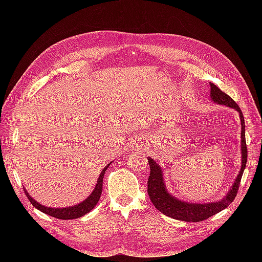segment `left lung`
<instances>
[{
  "label": "left lung",
  "mask_w": 262,
  "mask_h": 262,
  "mask_svg": "<svg viewBox=\"0 0 262 262\" xmlns=\"http://www.w3.org/2000/svg\"><path fill=\"white\" fill-rule=\"evenodd\" d=\"M210 97L212 101L215 104L225 105L226 107L235 109L239 114V119L242 123V134H241V148H242V167L238 175H237L233 186L229 189L227 194L222 200L214 202H204V203H192L180 200L173 194H171L167 188H166L164 181V171L161 166L158 165L153 158L147 157V162L149 164V177L147 181V193L150 201L154 204V207L162 212L165 215L171 219L185 221V222H201L207 220L212 215H215L216 213L222 210L226 209L231 204L238 191L239 184L242 180L243 172L246 168L247 163V145H246L245 138V120L241 108L236 102L222 92L216 85L210 83Z\"/></svg>",
  "instance_id": "8db88e82"
}]
</instances>
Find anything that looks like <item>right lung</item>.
<instances>
[{"label":"right lung","instance_id":"1","mask_svg":"<svg viewBox=\"0 0 262 262\" xmlns=\"http://www.w3.org/2000/svg\"><path fill=\"white\" fill-rule=\"evenodd\" d=\"M110 164H112V162H110L106 167L101 170L97 180V184L95 186L92 193L87 196L84 201H82L81 203H77L75 205H72V207H68V208L45 207V205L37 202L33 196H30V194L27 192V190L25 188H24V190H25V193L28 198V200L31 202V204H33L34 207L39 211L43 212L45 214H48V215L52 217L60 219V220H74V219L82 217L83 215H85V214L91 212L95 208V205L98 203L100 194L102 192V179H104V175Z\"/></svg>","mask_w":262,"mask_h":262}]
</instances>
